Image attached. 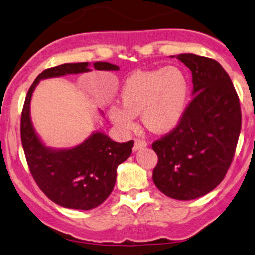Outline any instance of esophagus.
Listing matches in <instances>:
<instances>
[{
	"label": "esophagus",
	"instance_id": "esophagus-1",
	"mask_svg": "<svg viewBox=\"0 0 255 255\" xmlns=\"http://www.w3.org/2000/svg\"><path fill=\"white\" fill-rule=\"evenodd\" d=\"M148 145L147 142L144 140H141V138H136V141H135V144H134V151H137L140 150V149H143Z\"/></svg>",
	"mask_w": 255,
	"mask_h": 255
}]
</instances>
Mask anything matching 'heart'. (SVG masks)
<instances>
[{
    "label": "heart",
    "instance_id": "heart-1",
    "mask_svg": "<svg viewBox=\"0 0 255 255\" xmlns=\"http://www.w3.org/2000/svg\"><path fill=\"white\" fill-rule=\"evenodd\" d=\"M190 84L178 66L137 71L126 79L121 90L122 105H113L110 117L118 127L131 130L135 115L142 113L145 127L154 133L171 130L184 114Z\"/></svg>",
    "mask_w": 255,
    "mask_h": 255
}]
</instances>
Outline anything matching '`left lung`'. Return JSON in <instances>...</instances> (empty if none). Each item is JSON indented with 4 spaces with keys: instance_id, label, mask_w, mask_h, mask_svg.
I'll use <instances>...</instances> for the list:
<instances>
[{
    "instance_id": "left-lung-1",
    "label": "left lung",
    "mask_w": 255,
    "mask_h": 255,
    "mask_svg": "<svg viewBox=\"0 0 255 255\" xmlns=\"http://www.w3.org/2000/svg\"><path fill=\"white\" fill-rule=\"evenodd\" d=\"M177 58L191 71L193 97L177 126L151 145L158 157L152 181L165 196L190 201L225 178L242 129V110L218 62L192 53Z\"/></svg>"
}]
</instances>
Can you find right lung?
I'll use <instances>...</instances> for the list:
<instances>
[{
  "label": "right lung",
  "mask_w": 255,
  "mask_h": 255,
  "mask_svg": "<svg viewBox=\"0 0 255 255\" xmlns=\"http://www.w3.org/2000/svg\"><path fill=\"white\" fill-rule=\"evenodd\" d=\"M97 70L119 66L98 62ZM88 63L63 64L38 74L25 97L21 117V140L29 170L47 198L69 209L91 210L99 206L113 191L118 165L131 154L134 141L118 143L103 133L91 135L84 143L67 150L44 147L30 120V100L40 79L90 71Z\"/></svg>",
  "instance_id": "right-lung-1"
}]
</instances>
